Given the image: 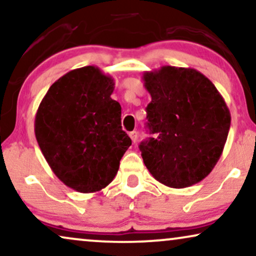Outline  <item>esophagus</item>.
Wrapping results in <instances>:
<instances>
[{"mask_svg":"<svg viewBox=\"0 0 256 256\" xmlns=\"http://www.w3.org/2000/svg\"><path fill=\"white\" fill-rule=\"evenodd\" d=\"M129 136H130L132 143H135L136 140H138V132H135V130L130 132H129Z\"/></svg>","mask_w":256,"mask_h":256,"instance_id":"esophagus-1","label":"esophagus"}]
</instances>
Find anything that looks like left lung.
Here are the masks:
<instances>
[{
  "label": "left lung",
  "mask_w": 256,
  "mask_h": 256,
  "mask_svg": "<svg viewBox=\"0 0 256 256\" xmlns=\"http://www.w3.org/2000/svg\"><path fill=\"white\" fill-rule=\"evenodd\" d=\"M143 82L152 96L146 118L154 134L140 144L146 169L169 188L199 183L225 146L230 126L225 100L194 68L162 66L144 72Z\"/></svg>",
  "instance_id": "obj_1"
}]
</instances>
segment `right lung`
Returning a JSON list of instances; mask_svg holds the SVG:
<instances>
[{"instance_id": "add662e5", "label": "right lung", "mask_w": 256, "mask_h": 256, "mask_svg": "<svg viewBox=\"0 0 256 256\" xmlns=\"http://www.w3.org/2000/svg\"><path fill=\"white\" fill-rule=\"evenodd\" d=\"M114 79L96 66L72 70L48 88L34 118L38 146L66 186L82 194L106 188L132 140L121 106L110 98Z\"/></svg>"}]
</instances>
